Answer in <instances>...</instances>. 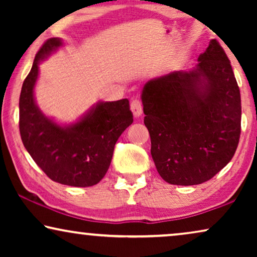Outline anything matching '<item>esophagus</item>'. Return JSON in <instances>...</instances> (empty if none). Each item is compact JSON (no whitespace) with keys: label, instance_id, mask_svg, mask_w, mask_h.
Masks as SVG:
<instances>
[{"label":"esophagus","instance_id":"1","mask_svg":"<svg viewBox=\"0 0 257 257\" xmlns=\"http://www.w3.org/2000/svg\"><path fill=\"white\" fill-rule=\"evenodd\" d=\"M131 110L133 112V114H135V117H139V115H142L143 113L142 101L139 99H133L131 101Z\"/></svg>","mask_w":257,"mask_h":257}]
</instances>
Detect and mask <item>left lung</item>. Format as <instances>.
I'll return each instance as SVG.
<instances>
[{
    "mask_svg": "<svg viewBox=\"0 0 257 257\" xmlns=\"http://www.w3.org/2000/svg\"><path fill=\"white\" fill-rule=\"evenodd\" d=\"M198 61L189 71L149 80L142 93L152 159L171 185L212 179L240 140V89L226 52L212 40Z\"/></svg>",
    "mask_w": 257,
    "mask_h": 257,
    "instance_id": "8db88e82",
    "label": "left lung"
}]
</instances>
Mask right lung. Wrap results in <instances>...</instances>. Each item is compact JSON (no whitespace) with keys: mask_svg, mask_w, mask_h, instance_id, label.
<instances>
[{"mask_svg":"<svg viewBox=\"0 0 257 257\" xmlns=\"http://www.w3.org/2000/svg\"><path fill=\"white\" fill-rule=\"evenodd\" d=\"M54 37L35 56L20 96V133L23 145L51 180L75 187L99 182L110 167L114 145L133 122L128 99L100 101L75 124L61 126L43 114L34 98L38 64L61 47Z\"/></svg>","mask_w":257,"mask_h":257,"instance_id":"1","label":"right lung"}]
</instances>
